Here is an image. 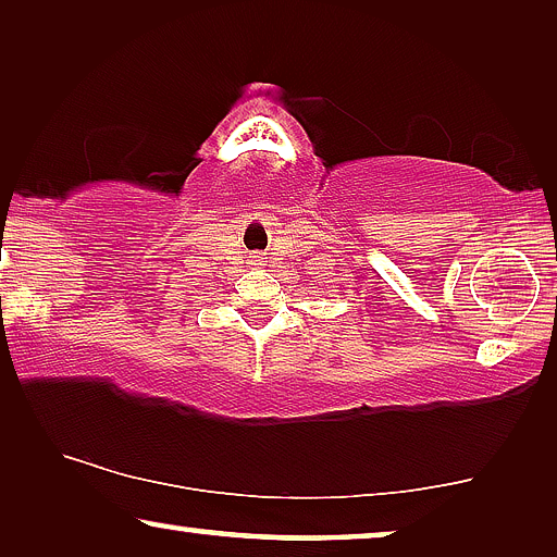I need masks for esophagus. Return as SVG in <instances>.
I'll return each instance as SVG.
<instances>
[{"instance_id":"esophagus-1","label":"esophagus","mask_w":557,"mask_h":557,"mask_svg":"<svg viewBox=\"0 0 557 557\" xmlns=\"http://www.w3.org/2000/svg\"><path fill=\"white\" fill-rule=\"evenodd\" d=\"M253 263H256V265H261V263H263V258H261V256H253Z\"/></svg>"}]
</instances>
